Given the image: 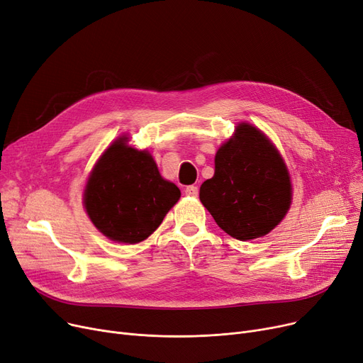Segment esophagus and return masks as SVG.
Instances as JSON below:
<instances>
[{"instance_id":"34e87169","label":"esophagus","mask_w":363,"mask_h":363,"mask_svg":"<svg viewBox=\"0 0 363 363\" xmlns=\"http://www.w3.org/2000/svg\"><path fill=\"white\" fill-rule=\"evenodd\" d=\"M185 194L189 196V197H197L199 194V186L197 185H188L185 188Z\"/></svg>"}]
</instances>
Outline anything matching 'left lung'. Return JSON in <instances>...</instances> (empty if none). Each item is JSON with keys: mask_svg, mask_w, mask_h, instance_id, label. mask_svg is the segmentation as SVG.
Instances as JSON below:
<instances>
[{"mask_svg": "<svg viewBox=\"0 0 363 363\" xmlns=\"http://www.w3.org/2000/svg\"><path fill=\"white\" fill-rule=\"evenodd\" d=\"M200 200L228 235L247 241L272 231L291 203V182L278 150L249 123L237 128L215 157Z\"/></svg>", "mask_w": 363, "mask_h": 363, "instance_id": "1", "label": "left lung"}]
</instances>
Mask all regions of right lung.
<instances>
[{
	"label": "right lung",
	"mask_w": 363,
	"mask_h": 363,
	"mask_svg": "<svg viewBox=\"0 0 363 363\" xmlns=\"http://www.w3.org/2000/svg\"><path fill=\"white\" fill-rule=\"evenodd\" d=\"M181 197L164 181L147 151L114 141L95 164L85 188V208L99 230L113 241L135 244L155 233Z\"/></svg>",
	"instance_id": "obj_1"
}]
</instances>
